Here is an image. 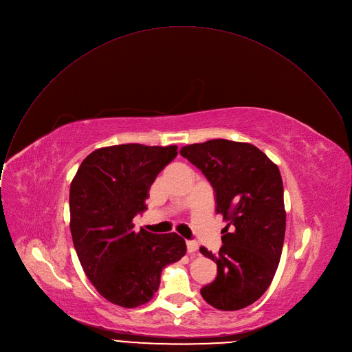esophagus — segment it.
<instances>
[{
    "mask_svg": "<svg viewBox=\"0 0 352 352\" xmlns=\"http://www.w3.org/2000/svg\"><path fill=\"white\" fill-rule=\"evenodd\" d=\"M186 244H187V252H188V254H194V252H197V250H198V244H197L195 241L188 240Z\"/></svg>",
    "mask_w": 352,
    "mask_h": 352,
    "instance_id": "1",
    "label": "esophagus"
}]
</instances>
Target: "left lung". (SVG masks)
Returning a JSON list of instances; mask_svg holds the SVG:
<instances>
[{"label":"left lung","instance_id":"8db88e82","mask_svg":"<svg viewBox=\"0 0 352 352\" xmlns=\"http://www.w3.org/2000/svg\"><path fill=\"white\" fill-rule=\"evenodd\" d=\"M212 184L217 214L228 222L218 254L199 251L218 265L202 298L217 309H243L262 297L280 262L286 233L283 180L259 148L225 138L180 150Z\"/></svg>","mask_w":352,"mask_h":352}]
</instances>
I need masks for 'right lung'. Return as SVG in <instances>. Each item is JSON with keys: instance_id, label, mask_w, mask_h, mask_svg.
<instances>
[{"instance_id": "obj_1", "label": "right lung", "mask_w": 352, "mask_h": 352, "mask_svg": "<svg viewBox=\"0 0 352 352\" xmlns=\"http://www.w3.org/2000/svg\"><path fill=\"white\" fill-rule=\"evenodd\" d=\"M176 155V146L98 148L70 183L69 226L76 254L96 290L115 305L148 302L162 269L186 254V241L176 233L133 229V218L147 209L151 184Z\"/></svg>"}]
</instances>
